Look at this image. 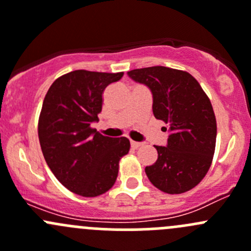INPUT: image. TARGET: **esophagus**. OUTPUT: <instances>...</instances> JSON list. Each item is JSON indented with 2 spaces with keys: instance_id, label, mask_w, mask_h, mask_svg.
<instances>
[{
  "instance_id": "esophagus-1",
  "label": "esophagus",
  "mask_w": 251,
  "mask_h": 251,
  "mask_svg": "<svg viewBox=\"0 0 251 251\" xmlns=\"http://www.w3.org/2000/svg\"><path fill=\"white\" fill-rule=\"evenodd\" d=\"M142 146L141 142H136V141H131V147H132L133 149H137L140 148V147Z\"/></svg>"
}]
</instances>
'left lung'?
<instances>
[{"label": "left lung", "instance_id": "obj_1", "mask_svg": "<svg viewBox=\"0 0 251 251\" xmlns=\"http://www.w3.org/2000/svg\"><path fill=\"white\" fill-rule=\"evenodd\" d=\"M153 93V113L169 126L168 146H155L158 159L146 168L153 186L181 194L201 183L211 166L216 146V118L211 102L189 73L149 67L127 73Z\"/></svg>", "mask_w": 251, "mask_h": 251}]
</instances>
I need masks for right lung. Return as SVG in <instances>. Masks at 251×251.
Segmentation results:
<instances>
[{"mask_svg": "<svg viewBox=\"0 0 251 251\" xmlns=\"http://www.w3.org/2000/svg\"><path fill=\"white\" fill-rule=\"evenodd\" d=\"M124 73L74 70L50 85L39 118V141L48 168L67 189L98 197L114 186L119 161L130 151L126 137L91 127L102 111L103 92Z\"/></svg>", "mask_w": 251, "mask_h": 251, "instance_id": "add662e5", "label": "right lung"}]
</instances>
